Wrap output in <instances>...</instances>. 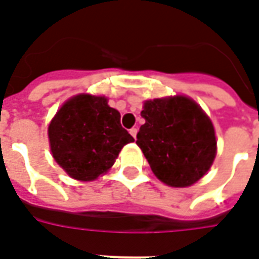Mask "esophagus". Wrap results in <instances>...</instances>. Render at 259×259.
I'll list each match as a JSON object with an SVG mask.
<instances>
[{"instance_id":"esophagus-1","label":"esophagus","mask_w":259,"mask_h":259,"mask_svg":"<svg viewBox=\"0 0 259 259\" xmlns=\"http://www.w3.org/2000/svg\"><path fill=\"white\" fill-rule=\"evenodd\" d=\"M129 132H130V134H132V136H133V137L136 138V136H137V132H138V129H137V127H132V129H130Z\"/></svg>"}]
</instances>
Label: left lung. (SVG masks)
Masks as SVG:
<instances>
[{
	"mask_svg": "<svg viewBox=\"0 0 259 259\" xmlns=\"http://www.w3.org/2000/svg\"><path fill=\"white\" fill-rule=\"evenodd\" d=\"M137 145L161 182L187 187L200 181L216 157L217 141L209 116L194 100L174 96L147 100Z\"/></svg>",
	"mask_w": 259,
	"mask_h": 259,
	"instance_id": "1",
	"label": "left lung"
}]
</instances>
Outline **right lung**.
<instances>
[{"instance_id": "1", "label": "right lung", "mask_w": 259, "mask_h": 259, "mask_svg": "<svg viewBox=\"0 0 259 259\" xmlns=\"http://www.w3.org/2000/svg\"><path fill=\"white\" fill-rule=\"evenodd\" d=\"M51 153L69 177L82 182L107 172L134 138L121 125V114L104 96L81 94L59 108L49 125Z\"/></svg>"}]
</instances>
